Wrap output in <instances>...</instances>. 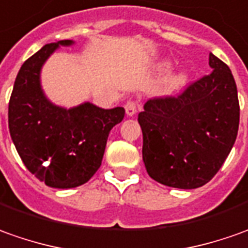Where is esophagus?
<instances>
[{"mask_svg": "<svg viewBox=\"0 0 248 248\" xmlns=\"http://www.w3.org/2000/svg\"><path fill=\"white\" fill-rule=\"evenodd\" d=\"M124 108H125V113H127V116L132 117V116H135V113L138 112L139 105H138V102H135V101H128Z\"/></svg>", "mask_w": 248, "mask_h": 248, "instance_id": "1", "label": "esophagus"}]
</instances>
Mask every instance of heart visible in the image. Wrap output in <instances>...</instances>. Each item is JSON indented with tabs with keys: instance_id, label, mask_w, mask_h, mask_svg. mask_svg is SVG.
<instances>
[{
	"instance_id": "obj_1",
	"label": "heart",
	"mask_w": 248,
	"mask_h": 248,
	"mask_svg": "<svg viewBox=\"0 0 248 248\" xmlns=\"http://www.w3.org/2000/svg\"><path fill=\"white\" fill-rule=\"evenodd\" d=\"M164 66L168 68L169 65H168V64H164ZM186 81H187V74L179 72V74L173 75V76L168 80V91H176V90L182 89L183 86L186 84Z\"/></svg>"
}]
</instances>
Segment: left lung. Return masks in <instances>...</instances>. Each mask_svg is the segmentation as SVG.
Masks as SVG:
<instances>
[{
  "label": "left lung",
  "mask_w": 248,
  "mask_h": 248,
  "mask_svg": "<svg viewBox=\"0 0 248 248\" xmlns=\"http://www.w3.org/2000/svg\"><path fill=\"white\" fill-rule=\"evenodd\" d=\"M212 74L177 97L149 99L138 121L143 162L151 179L168 187L205 186L222 167L239 129V99L232 72L210 53Z\"/></svg>",
  "instance_id": "1"
}]
</instances>
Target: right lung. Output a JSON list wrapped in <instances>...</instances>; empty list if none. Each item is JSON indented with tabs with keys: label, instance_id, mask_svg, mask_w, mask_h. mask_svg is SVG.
Instances as JSON below:
<instances>
[{
	"label": "right lung",
	"instance_id": "obj_1",
	"mask_svg": "<svg viewBox=\"0 0 248 248\" xmlns=\"http://www.w3.org/2000/svg\"><path fill=\"white\" fill-rule=\"evenodd\" d=\"M65 39L45 45L20 68L15 80L8 121L20 158L38 180L53 188L87 183L101 167L109 132L124 119V108L102 109L84 102L61 108L50 102L41 86V69Z\"/></svg>",
	"mask_w": 248,
	"mask_h": 248
}]
</instances>
